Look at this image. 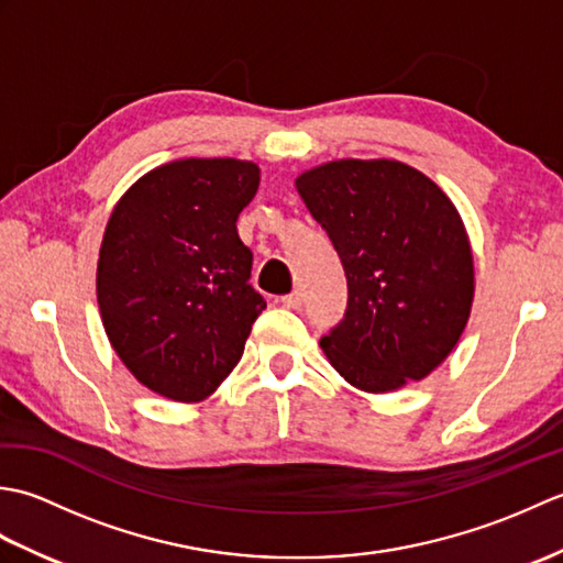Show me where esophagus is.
Listing matches in <instances>:
<instances>
[{"label":"esophagus","mask_w":563,"mask_h":563,"mask_svg":"<svg viewBox=\"0 0 563 563\" xmlns=\"http://www.w3.org/2000/svg\"><path fill=\"white\" fill-rule=\"evenodd\" d=\"M280 305L288 307V309H300V305H302V292H300V290H292L290 295H283V297H280Z\"/></svg>","instance_id":"1"}]
</instances>
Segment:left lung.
Returning a JSON list of instances; mask_svg holds the SVG:
<instances>
[{
    "label": "left lung",
    "instance_id": "obj_1",
    "mask_svg": "<svg viewBox=\"0 0 563 563\" xmlns=\"http://www.w3.org/2000/svg\"><path fill=\"white\" fill-rule=\"evenodd\" d=\"M339 251L349 307L321 339L329 363L363 391L423 379L457 345L474 300V258L457 208L413 166L339 159L297 176Z\"/></svg>",
    "mask_w": 563,
    "mask_h": 563
}]
</instances>
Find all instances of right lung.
<instances>
[{
  "label": "right lung",
  "mask_w": 563,
  "mask_h": 563,
  "mask_svg": "<svg viewBox=\"0 0 563 563\" xmlns=\"http://www.w3.org/2000/svg\"><path fill=\"white\" fill-rule=\"evenodd\" d=\"M258 181L254 162L176 159L137 178L106 224L97 268L106 336L166 399L210 397L266 309L236 232Z\"/></svg>",
  "instance_id": "obj_1"
}]
</instances>
